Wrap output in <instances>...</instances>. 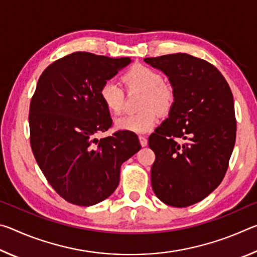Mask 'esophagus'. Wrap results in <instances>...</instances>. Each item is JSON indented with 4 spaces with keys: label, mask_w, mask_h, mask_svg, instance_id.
<instances>
[{
    "label": "esophagus",
    "mask_w": 257,
    "mask_h": 257,
    "mask_svg": "<svg viewBox=\"0 0 257 257\" xmlns=\"http://www.w3.org/2000/svg\"><path fill=\"white\" fill-rule=\"evenodd\" d=\"M139 142H141L142 146H146L147 145V137L141 135V136H139Z\"/></svg>",
    "instance_id": "1"
}]
</instances>
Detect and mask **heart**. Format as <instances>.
I'll use <instances>...</instances> for the list:
<instances>
[{
	"mask_svg": "<svg viewBox=\"0 0 257 257\" xmlns=\"http://www.w3.org/2000/svg\"><path fill=\"white\" fill-rule=\"evenodd\" d=\"M121 80L128 92H142L138 107L142 111L127 114L116 120V127L134 133H146L158 122V113L161 115L170 112L176 101L175 88L164 81V77L154 68L135 64L125 71ZM99 97L106 110L119 115L124 108V90L114 81L103 82L99 88Z\"/></svg>",
	"mask_w": 257,
	"mask_h": 257,
	"instance_id": "b5f03b06",
	"label": "heart"
}]
</instances>
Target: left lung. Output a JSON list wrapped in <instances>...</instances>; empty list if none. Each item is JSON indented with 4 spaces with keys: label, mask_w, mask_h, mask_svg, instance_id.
<instances>
[{
    "label": "left lung",
    "mask_w": 257,
    "mask_h": 257,
    "mask_svg": "<svg viewBox=\"0 0 257 257\" xmlns=\"http://www.w3.org/2000/svg\"><path fill=\"white\" fill-rule=\"evenodd\" d=\"M144 61L169 77L176 94L169 118L149 137L155 153L152 188L167 205H193L208 196L228 170L237 125L231 89L213 64L190 54Z\"/></svg>",
    "instance_id": "1"
}]
</instances>
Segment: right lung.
Returning <instances> with one entry per match:
<instances>
[{
	"label": "right lung",
	"mask_w": 257,
	"mask_h": 257,
	"mask_svg": "<svg viewBox=\"0 0 257 257\" xmlns=\"http://www.w3.org/2000/svg\"><path fill=\"white\" fill-rule=\"evenodd\" d=\"M130 61L75 52L54 61L38 79L29 106L30 146L52 188L75 205L110 196L121 164L142 147L129 130L96 138L112 127L99 88Z\"/></svg>",
	"instance_id": "1"
}]
</instances>
